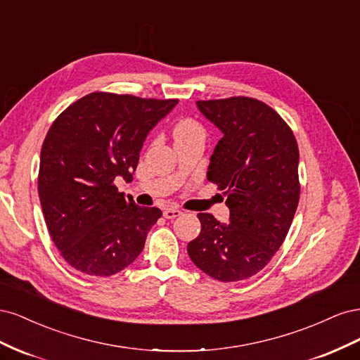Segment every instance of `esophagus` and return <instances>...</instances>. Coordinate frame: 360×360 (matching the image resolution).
I'll return each mask as SVG.
<instances>
[{
	"mask_svg": "<svg viewBox=\"0 0 360 360\" xmlns=\"http://www.w3.org/2000/svg\"><path fill=\"white\" fill-rule=\"evenodd\" d=\"M181 214H183V212L179 209H167L165 212H163V216H165L167 219H176V217H179Z\"/></svg>",
	"mask_w": 360,
	"mask_h": 360,
	"instance_id": "34e87169",
	"label": "esophagus"
}]
</instances>
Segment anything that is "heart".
Wrapping results in <instances>:
<instances>
[{
	"label": "heart",
	"instance_id": "heart-1",
	"mask_svg": "<svg viewBox=\"0 0 360 360\" xmlns=\"http://www.w3.org/2000/svg\"><path fill=\"white\" fill-rule=\"evenodd\" d=\"M174 138L176 141L189 139V138H204L202 127L193 122V120H183L174 127Z\"/></svg>",
	"mask_w": 360,
	"mask_h": 360
}]
</instances>
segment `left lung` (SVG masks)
<instances>
[{"instance_id": "obj_1", "label": "left lung", "mask_w": 360, "mask_h": 360, "mask_svg": "<svg viewBox=\"0 0 360 360\" xmlns=\"http://www.w3.org/2000/svg\"><path fill=\"white\" fill-rule=\"evenodd\" d=\"M197 106L224 135L207 179L225 191L230 224L198 213L201 233L188 243V254L213 279H248L276 254L296 213L297 141L275 110L252 97L198 101Z\"/></svg>"}]
</instances>
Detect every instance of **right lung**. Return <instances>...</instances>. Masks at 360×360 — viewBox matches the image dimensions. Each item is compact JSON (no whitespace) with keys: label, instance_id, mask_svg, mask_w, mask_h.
<instances>
[{"label":"right lung","instance_id":"1","mask_svg":"<svg viewBox=\"0 0 360 360\" xmlns=\"http://www.w3.org/2000/svg\"><path fill=\"white\" fill-rule=\"evenodd\" d=\"M177 103L90 93L52 123L40 151L39 197L52 240L73 269L111 276L144 249L162 212L126 198L114 181H132L150 130Z\"/></svg>","mask_w":360,"mask_h":360}]
</instances>
